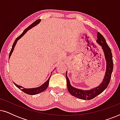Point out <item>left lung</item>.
<instances>
[{"label":"left lung","instance_id":"1","mask_svg":"<svg viewBox=\"0 0 120 120\" xmlns=\"http://www.w3.org/2000/svg\"><path fill=\"white\" fill-rule=\"evenodd\" d=\"M97 38V40L96 41L102 47L106 62L105 74L104 79H103L102 82L97 87L92 88L91 90H82L78 89V88L74 87L70 84L69 80V78L67 76V71L66 72L67 84L68 91L69 92V93L72 96L81 99L91 100L96 97V96L101 94L106 89L108 85H109L110 81L111 74H112L113 70L112 55V53H111V49L108 46L107 43H106L105 39H104L103 36L100 33L98 32Z\"/></svg>","mask_w":120,"mask_h":120}]
</instances>
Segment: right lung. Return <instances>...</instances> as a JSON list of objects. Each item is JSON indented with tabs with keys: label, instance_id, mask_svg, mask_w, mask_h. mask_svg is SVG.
Returning <instances> with one entry per match:
<instances>
[{
	"label": "right lung",
	"instance_id": "obj_1",
	"mask_svg": "<svg viewBox=\"0 0 120 120\" xmlns=\"http://www.w3.org/2000/svg\"><path fill=\"white\" fill-rule=\"evenodd\" d=\"M40 21H41V19H37V20L35 21L34 23H33L31 24V25L29 26L27 28H26L25 30H24L23 32L21 34V35L19 36V37H18L16 39V40H15L14 44H13V45H12V48H11V50L10 51V52L9 58H10L11 54H12L13 51H14V48H15V47L16 44V43H17V41L19 40L21 37H22L23 36L24 34H25L26 33H27L28 30L34 27V26H37L38 24H39V23H40ZM51 76H50V78H49V79L47 80L45 83H43V84H42L41 86H39V87H36V88H26L23 87L22 86L17 85L16 83H15V82H14V84L15 85V86L19 88V89H21L23 92H24V93H26V94H29V95H35V94H38V93H39L42 92L44 91L46 89V88H47V87H48V85H49V80H50Z\"/></svg>",
	"mask_w": 120,
	"mask_h": 120
}]
</instances>
